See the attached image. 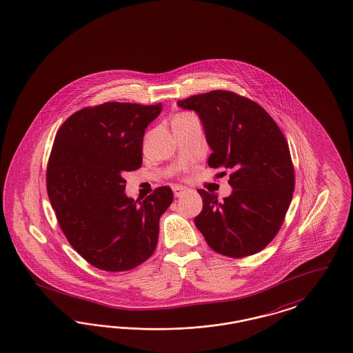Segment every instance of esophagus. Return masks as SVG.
<instances>
[{
	"instance_id": "obj_1",
	"label": "esophagus",
	"mask_w": 353,
	"mask_h": 353,
	"mask_svg": "<svg viewBox=\"0 0 353 353\" xmlns=\"http://www.w3.org/2000/svg\"><path fill=\"white\" fill-rule=\"evenodd\" d=\"M186 192H188V188H185V186H179V185L173 186V194H174V196H177V198L185 194Z\"/></svg>"
}]
</instances>
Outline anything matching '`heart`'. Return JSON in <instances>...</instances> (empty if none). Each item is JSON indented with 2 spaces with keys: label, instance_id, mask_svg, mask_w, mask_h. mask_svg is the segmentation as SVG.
<instances>
[{
  "label": "heart",
  "instance_id": "heart-1",
  "mask_svg": "<svg viewBox=\"0 0 353 353\" xmlns=\"http://www.w3.org/2000/svg\"><path fill=\"white\" fill-rule=\"evenodd\" d=\"M196 116L194 113H190V112H185V113H179L173 117L172 120V126L174 125H179V123H186V122L196 121Z\"/></svg>",
  "mask_w": 353,
  "mask_h": 353
}]
</instances>
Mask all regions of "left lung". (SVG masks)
Returning <instances> with one entry per match:
<instances>
[{
    "label": "left lung",
    "mask_w": 353,
    "mask_h": 353,
    "mask_svg": "<svg viewBox=\"0 0 353 353\" xmlns=\"http://www.w3.org/2000/svg\"><path fill=\"white\" fill-rule=\"evenodd\" d=\"M177 105L199 116L212 150L208 165L232 170L228 183L233 190L223 201L198 190L203 208L194 218L196 228L219 254H256L279 232L294 190L284 135L256 101L231 91L194 95L179 100Z\"/></svg>",
    "instance_id": "obj_1"
}]
</instances>
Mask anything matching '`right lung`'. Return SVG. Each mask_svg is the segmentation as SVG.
Listing matches in <instances>:
<instances>
[{
	"label": "right lung",
	"instance_id": "right-lung-1",
	"mask_svg": "<svg viewBox=\"0 0 353 353\" xmlns=\"http://www.w3.org/2000/svg\"><path fill=\"white\" fill-rule=\"evenodd\" d=\"M161 104L110 101L75 112L56 134L47 190L63 234L92 266L128 271L155 252L170 186L145 199L125 194L123 173L142 165L143 135Z\"/></svg>",
	"mask_w": 353,
	"mask_h": 353
}]
</instances>
